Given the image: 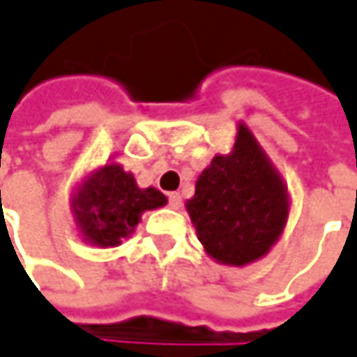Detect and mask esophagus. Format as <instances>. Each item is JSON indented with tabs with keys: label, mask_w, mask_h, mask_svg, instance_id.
<instances>
[{
	"label": "esophagus",
	"mask_w": 357,
	"mask_h": 357,
	"mask_svg": "<svg viewBox=\"0 0 357 357\" xmlns=\"http://www.w3.org/2000/svg\"><path fill=\"white\" fill-rule=\"evenodd\" d=\"M168 205L172 209H179V207H181V195H179V193H169Z\"/></svg>",
	"instance_id": "1"
}]
</instances>
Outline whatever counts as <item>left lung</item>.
<instances>
[{"label":"left lung","instance_id":"obj_1","mask_svg":"<svg viewBox=\"0 0 357 357\" xmlns=\"http://www.w3.org/2000/svg\"><path fill=\"white\" fill-rule=\"evenodd\" d=\"M287 209L280 174L244 125L229 156H215L201 172L188 201L201 244L229 266H246L268 254L285 227Z\"/></svg>","mask_w":357,"mask_h":357}]
</instances>
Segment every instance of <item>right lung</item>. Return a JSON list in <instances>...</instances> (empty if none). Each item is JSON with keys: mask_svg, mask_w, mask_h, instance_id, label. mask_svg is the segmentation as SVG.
<instances>
[{"mask_svg": "<svg viewBox=\"0 0 357 357\" xmlns=\"http://www.w3.org/2000/svg\"><path fill=\"white\" fill-rule=\"evenodd\" d=\"M166 195L154 188L140 189L132 174L107 164L87 176L74 197V211L87 242L113 248L135 230L144 211L166 205Z\"/></svg>", "mask_w": 357, "mask_h": 357, "instance_id": "add662e5", "label": "right lung"}]
</instances>
